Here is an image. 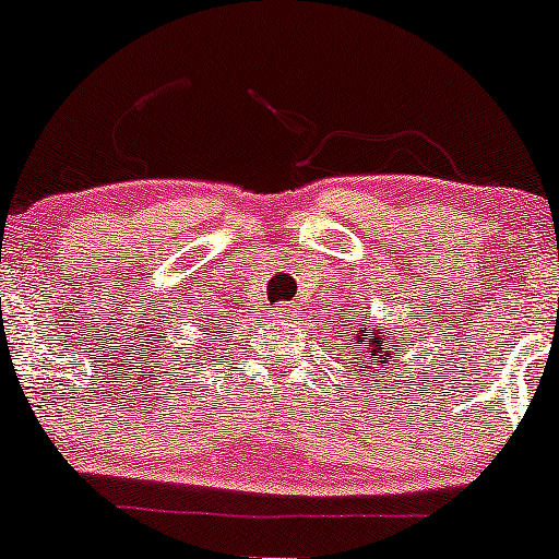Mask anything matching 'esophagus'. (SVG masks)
<instances>
[{
  "mask_svg": "<svg viewBox=\"0 0 559 559\" xmlns=\"http://www.w3.org/2000/svg\"><path fill=\"white\" fill-rule=\"evenodd\" d=\"M273 312H275V318H286V316H292V308H286L284 305V308H275Z\"/></svg>",
  "mask_w": 559,
  "mask_h": 559,
  "instance_id": "esophagus-1",
  "label": "esophagus"
}]
</instances>
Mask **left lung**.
Here are the masks:
<instances>
[{
  "instance_id": "obj_1",
  "label": "left lung",
  "mask_w": 559,
  "mask_h": 559,
  "mask_svg": "<svg viewBox=\"0 0 559 559\" xmlns=\"http://www.w3.org/2000/svg\"><path fill=\"white\" fill-rule=\"evenodd\" d=\"M366 316H371V312L366 310ZM342 342H345V345H353L349 349H358L360 371L369 369L371 377H379V371L392 373V369L397 366L395 355L403 353V347L397 345L392 336H388V331L382 326H366V318H360V326L345 329V340ZM397 377H401V373H397Z\"/></svg>"
}]
</instances>
